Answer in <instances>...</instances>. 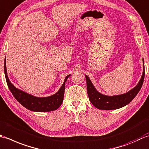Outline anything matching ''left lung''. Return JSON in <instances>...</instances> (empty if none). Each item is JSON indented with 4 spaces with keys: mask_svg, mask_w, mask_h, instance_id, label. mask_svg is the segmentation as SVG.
Returning a JSON list of instances; mask_svg holds the SVG:
<instances>
[{
    "mask_svg": "<svg viewBox=\"0 0 149 149\" xmlns=\"http://www.w3.org/2000/svg\"><path fill=\"white\" fill-rule=\"evenodd\" d=\"M88 96L92 104L100 110H114L129 104L141 89L145 77L144 60L143 59V74L136 86L124 94L114 96H107L100 93L93 86L89 77L86 74Z\"/></svg>",
    "mask_w": 149,
    "mask_h": 149,
    "instance_id": "1",
    "label": "left lung"
}]
</instances>
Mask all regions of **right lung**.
<instances>
[{"mask_svg": "<svg viewBox=\"0 0 149 149\" xmlns=\"http://www.w3.org/2000/svg\"><path fill=\"white\" fill-rule=\"evenodd\" d=\"M6 64L5 58L4 70L8 86L15 98L24 107L34 112L53 111L60 107L63 100L65 81L71 74L66 76L62 86L55 94L47 97H36L17 89L11 83L8 77Z\"/></svg>", "mask_w": 149, "mask_h": 149, "instance_id": "add662e5", "label": "right lung"}]
</instances>
